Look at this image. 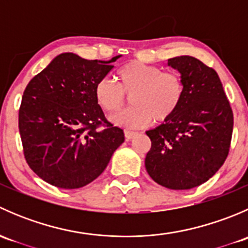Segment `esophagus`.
Segmentation results:
<instances>
[{"mask_svg":"<svg viewBox=\"0 0 248 248\" xmlns=\"http://www.w3.org/2000/svg\"><path fill=\"white\" fill-rule=\"evenodd\" d=\"M137 134H138V133H137V132H133V131H127V129H126V131H124V137H126L127 140L133 139L134 137L137 136Z\"/></svg>","mask_w":248,"mask_h":248,"instance_id":"34e87169","label":"esophagus"}]
</instances>
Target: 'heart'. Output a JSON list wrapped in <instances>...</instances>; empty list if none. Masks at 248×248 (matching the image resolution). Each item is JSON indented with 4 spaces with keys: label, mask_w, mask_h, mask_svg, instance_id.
<instances>
[{
    "label": "heart",
    "mask_w": 248,
    "mask_h": 248,
    "mask_svg": "<svg viewBox=\"0 0 248 248\" xmlns=\"http://www.w3.org/2000/svg\"><path fill=\"white\" fill-rule=\"evenodd\" d=\"M119 85L102 78L94 85V98L104 111L116 112L124 107L126 94L131 104L112 117V122L124 128H141L154 120L164 122L176 112L184 99L185 84L174 71L140 61H131L117 71Z\"/></svg>",
    "instance_id": "b5f03b06"
}]
</instances>
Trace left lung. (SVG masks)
Wrapping results in <instances>:
<instances>
[{"instance_id":"1","label":"left lung","mask_w":248,"mask_h":248,"mask_svg":"<svg viewBox=\"0 0 248 248\" xmlns=\"http://www.w3.org/2000/svg\"><path fill=\"white\" fill-rule=\"evenodd\" d=\"M185 84L179 109L146 132L151 149L145 167L151 179L169 189H189L206 182L229 154L234 116L218 74L192 56L168 60Z\"/></svg>"}]
</instances>
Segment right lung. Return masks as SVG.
Returning a JSON list of instances; mask_svg holds the SVG:
<instances>
[{
    "mask_svg": "<svg viewBox=\"0 0 248 248\" xmlns=\"http://www.w3.org/2000/svg\"><path fill=\"white\" fill-rule=\"evenodd\" d=\"M110 61L73 52L55 57L27 84L19 109V132L27 164L59 188L93 181L124 142L94 98V85L114 68Z\"/></svg>",
    "mask_w": 248,
    "mask_h": 248,
    "instance_id": "obj_1",
    "label": "right lung"
}]
</instances>
